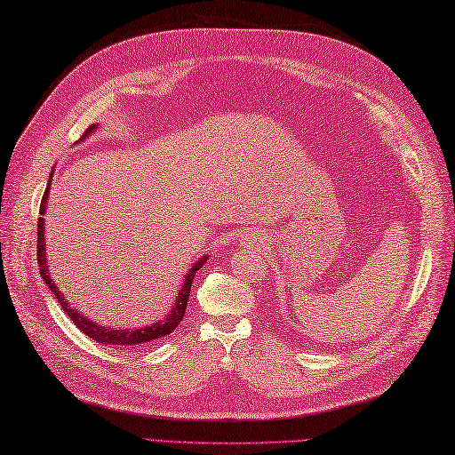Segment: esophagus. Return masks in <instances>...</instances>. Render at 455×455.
Listing matches in <instances>:
<instances>
[{
    "label": "esophagus",
    "mask_w": 455,
    "mask_h": 455,
    "mask_svg": "<svg viewBox=\"0 0 455 455\" xmlns=\"http://www.w3.org/2000/svg\"><path fill=\"white\" fill-rule=\"evenodd\" d=\"M261 243V237L255 234V231H247V234L242 235V245L245 247H257Z\"/></svg>",
    "instance_id": "1"
}]
</instances>
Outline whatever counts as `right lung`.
I'll return each instance as SVG.
<instances>
[{
	"label": "right lung",
	"instance_id": "add662e5",
	"mask_svg": "<svg viewBox=\"0 0 455 455\" xmlns=\"http://www.w3.org/2000/svg\"><path fill=\"white\" fill-rule=\"evenodd\" d=\"M94 128L97 124H91L87 131H84L83 139H87L89 134H92ZM81 139V140H83ZM79 140V142H81ZM51 180H53V172L49 176V184H47V190L43 194V200H41V208H39V224H37V263H39V271H41V277L45 281V285L53 291V295L57 297L59 305L63 307V311L68 315V319H71L76 327H79L84 334H87L89 339L100 342V345H107V347H136V345H148V342L158 340L162 337H166V334L172 332L180 321L184 319V313H186V305H188V297H190V289H192V281L196 271H198L202 265L210 259L208 255L200 257L198 261H196L190 271L186 273L182 287L178 291V297L174 299V305L170 308V313L164 316L162 321H156L152 324H147V327L142 329H110V327H102V324L94 323L87 316L79 313V308H73L68 305V301L65 299V295L59 291L57 283L51 279L49 275V265H47V253H45V210H47V196H49V188H51Z\"/></svg>",
	"mask_w": 455,
	"mask_h": 455
}]
</instances>
